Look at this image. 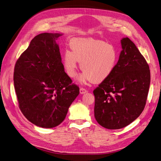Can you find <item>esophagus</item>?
<instances>
[{
    "instance_id": "esophagus-1",
    "label": "esophagus",
    "mask_w": 161,
    "mask_h": 161,
    "mask_svg": "<svg viewBox=\"0 0 161 161\" xmlns=\"http://www.w3.org/2000/svg\"><path fill=\"white\" fill-rule=\"evenodd\" d=\"M86 92H87V90L86 89L82 88H82H80V94H85Z\"/></svg>"
}]
</instances>
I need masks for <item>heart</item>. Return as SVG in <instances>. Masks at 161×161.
I'll return each instance as SVG.
<instances>
[{
  "label": "heart",
  "mask_w": 161,
  "mask_h": 161,
  "mask_svg": "<svg viewBox=\"0 0 161 161\" xmlns=\"http://www.w3.org/2000/svg\"><path fill=\"white\" fill-rule=\"evenodd\" d=\"M70 47L63 53V66L70 77L76 76L79 62L83 71L79 77L82 82L98 83L108 79L114 72L118 56L111 43L93 38H75L71 40Z\"/></svg>",
  "instance_id": "heart-1"
}]
</instances>
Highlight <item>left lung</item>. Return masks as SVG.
<instances>
[{
    "label": "left lung",
    "instance_id": "obj_1",
    "mask_svg": "<svg viewBox=\"0 0 161 161\" xmlns=\"http://www.w3.org/2000/svg\"><path fill=\"white\" fill-rule=\"evenodd\" d=\"M119 60L111 76L93 91L95 118L101 126L125 127L143 111L148 93L149 66L128 37L121 40Z\"/></svg>",
    "mask_w": 161,
    "mask_h": 161
}]
</instances>
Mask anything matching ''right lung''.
<instances>
[{
	"label": "right lung",
	"mask_w": 161,
	"mask_h": 161,
	"mask_svg": "<svg viewBox=\"0 0 161 161\" xmlns=\"http://www.w3.org/2000/svg\"><path fill=\"white\" fill-rule=\"evenodd\" d=\"M61 33H43L17 60L14 86L19 109L39 127L52 128L65 119L79 87L64 71L56 40Z\"/></svg>",
	"instance_id": "1"
}]
</instances>
